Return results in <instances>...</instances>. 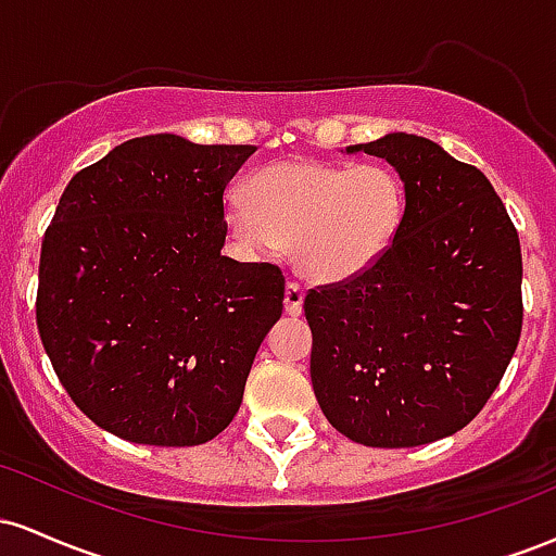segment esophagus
Returning <instances> with one entry per match:
<instances>
[{"label":"esophagus","mask_w":556,"mask_h":556,"mask_svg":"<svg viewBox=\"0 0 556 556\" xmlns=\"http://www.w3.org/2000/svg\"><path fill=\"white\" fill-rule=\"evenodd\" d=\"M303 287H300L298 282H287L285 287V311L290 316H300V311H303Z\"/></svg>","instance_id":"esophagus-1"}]
</instances>
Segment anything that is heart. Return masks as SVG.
Listing matches in <instances>:
<instances>
[{
    "instance_id": "obj_1",
    "label": "heart",
    "mask_w": 556,
    "mask_h": 556,
    "mask_svg": "<svg viewBox=\"0 0 556 556\" xmlns=\"http://www.w3.org/2000/svg\"><path fill=\"white\" fill-rule=\"evenodd\" d=\"M248 201L225 206V227L242 251L274 256L292 245L295 269L318 285L361 277L397 240L407 190L389 164L292 159L258 169Z\"/></svg>"
}]
</instances>
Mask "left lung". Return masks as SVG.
I'll return each mask as SVG.
<instances>
[{"mask_svg": "<svg viewBox=\"0 0 556 556\" xmlns=\"http://www.w3.org/2000/svg\"><path fill=\"white\" fill-rule=\"evenodd\" d=\"M355 151L400 172L407 214L371 269L305 295L311 381L353 442L429 444L481 413L518 348V229L486 175L429 138L389 132Z\"/></svg>", "mask_w": 556, "mask_h": 556, "instance_id": "obj_1", "label": "left lung"}]
</instances>
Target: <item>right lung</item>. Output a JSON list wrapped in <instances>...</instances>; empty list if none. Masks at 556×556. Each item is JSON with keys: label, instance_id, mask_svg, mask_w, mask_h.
<instances>
[{"label": "right lung", "instance_id": "right-lung-1", "mask_svg": "<svg viewBox=\"0 0 556 556\" xmlns=\"http://www.w3.org/2000/svg\"><path fill=\"white\" fill-rule=\"evenodd\" d=\"M253 151L132 138L60 198L41 242L38 334L75 405L114 437L206 444L240 410L285 300L279 266L222 256V195Z\"/></svg>", "mask_w": 556, "mask_h": 556}]
</instances>
